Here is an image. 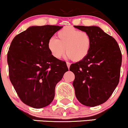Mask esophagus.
Returning a JSON list of instances; mask_svg holds the SVG:
<instances>
[{"label":"esophagus","mask_w":128,"mask_h":128,"mask_svg":"<svg viewBox=\"0 0 128 128\" xmlns=\"http://www.w3.org/2000/svg\"><path fill=\"white\" fill-rule=\"evenodd\" d=\"M66 64H67V66H68V69H69L70 67V65H71V64H70V63H69V62H66Z\"/></svg>","instance_id":"obj_1"}]
</instances>
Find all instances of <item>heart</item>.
<instances>
[{"label": "heart", "mask_w": 128, "mask_h": 128, "mask_svg": "<svg viewBox=\"0 0 128 128\" xmlns=\"http://www.w3.org/2000/svg\"><path fill=\"white\" fill-rule=\"evenodd\" d=\"M57 37L50 38L48 42V49L55 58H61L65 49L66 58L74 62L82 61L90 52L93 40L86 32L66 27L58 32Z\"/></svg>", "instance_id": "b5f03b06"}]
</instances>
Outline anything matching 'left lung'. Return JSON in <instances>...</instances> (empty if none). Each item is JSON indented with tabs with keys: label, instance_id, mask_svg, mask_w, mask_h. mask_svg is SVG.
<instances>
[{
	"label": "left lung",
	"instance_id": "left-lung-1",
	"mask_svg": "<svg viewBox=\"0 0 128 128\" xmlns=\"http://www.w3.org/2000/svg\"><path fill=\"white\" fill-rule=\"evenodd\" d=\"M74 27L88 33L93 40L88 56L70 66L76 96L83 105L96 106L105 102L118 84L122 52L116 41L99 27Z\"/></svg>",
	"mask_w": 128,
	"mask_h": 128
}]
</instances>
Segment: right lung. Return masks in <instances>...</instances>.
I'll return each instance as SVG.
<instances>
[{"label":"right lung","mask_w":128,"mask_h":128,"mask_svg":"<svg viewBox=\"0 0 128 128\" xmlns=\"http://www.w3.org/2000/svg\"><path fill=\"white\" fill-rule=\"evenodd\" d=\"M63 26H32L16 35L7 54L10 80L20 100L35 108L50 104L55 88L68 71L48 48L49 40Z\"/></svg>","instance_id":"1"}]
</instances>
